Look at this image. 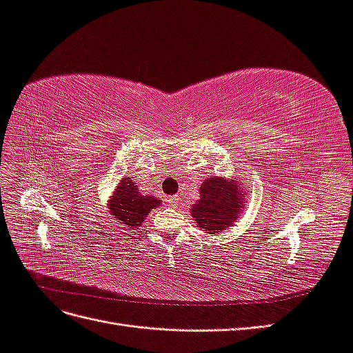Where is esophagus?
<instances>
[{
  "mask_svg": "<svg viewBox=\"0 0 353 353\" xmlns=\"http://www.w3.org/2000/svg\"><path fill=\"white\" fill-rule=\"evenodd\" d=\"M168 206L176 209V208L179 206V199H178L176 196H170V197H168Z\"/></svg>",
  "mask_w": 353,
  "mask_h": 353,
  "instance_id": "34e87169",
  "label": "esophagus"
}]
</instances>
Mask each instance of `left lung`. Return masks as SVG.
I'll list each match as a JSON object with an SVG mask.
<instances>
[{"label": "left lung", "instance_id": "1", "mask_svg": "<svg viewBox=\"0 0 353 353\" xmlns=\"http://www.w3.org/2000/svg\"><path fill=\"white\" fill-rule=\"evenodd\" d=\"M237 178L210 176L200 187V199L191 208V216L208 234L222 232L237 221L244 209L245 194Z\"/></svg>", "mask_w": 353, "mask_h": 353}]
</instances>
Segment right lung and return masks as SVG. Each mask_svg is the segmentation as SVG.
<instances>
[{"mask_svg":"<svg viewBox=\"0 0 353 353\" xmlns=\"http://www.w3.org/2000/svg\"><path fill=\"white\" fill-rule=\"evenodd\" d=\"M110 215L126 231L138 230L152 209L160 206V200L154 196L141 194L131 178H122L110 200L108 201Z\"/></svg>","mask_w":353,"mask_h":353,"instance_id":"right-lung-1","label":"right lung"}]
</instances>
